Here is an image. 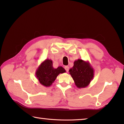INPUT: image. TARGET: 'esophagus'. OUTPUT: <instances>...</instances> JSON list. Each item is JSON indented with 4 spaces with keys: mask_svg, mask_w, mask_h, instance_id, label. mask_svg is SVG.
<instances>
[{
    "mask_svg": "<svg viewBox=\"0 0 124 124\" xmlns=\"http://www.w3.org/2000/svg\"><path fill=\"white\" fill-rule=\"evenodd\" d=\"M64 69H65V70L67 71V72H68V71H69V67L68 66H65Z\"/></svg>",
    "mask_w": 124,
    "mask_h": 124,
    "instance_id": "1",
    "label": "esophagus"
}]
</instances>
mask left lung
Listing matches in <instances>:
<instances>
[{
	"label": "left lung",
	"instance_id": "obj_1",
	"mask_svg": "<svg viewBox=\"0 0 124 124\" xmlns=\"http://www.w3.org/2000/svg\"><path fill=\"white\" fill-rule=\"evenodd\" d=\"M69 72L79 88L88 86L94 76V70L90 63L81 59L75 61L73 67Z\"/></svg>",
	"mask_w": 124,
	"mask_h": 124
}]
</instances>
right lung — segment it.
I'll return each instance as SVG.
<instances>
[{
  "instance_id": "obj_1",
  "label": "right lung",
  "mask_w": 124,
  "mask_h": 124,
  "mask_svg": "<svg viewBox=\"0 0 124 124\" xmlns=\"http://www.w3.org/2000/svg\"><path fill=\"white\" fill-rule=\"evenodd\" d=\"M65 72L66 71L61 66L54 68L52 60L46 59L37 69L36 76L41 85L47 87L52 85L58 75Z\"/></svg>"
}]
</instances>
